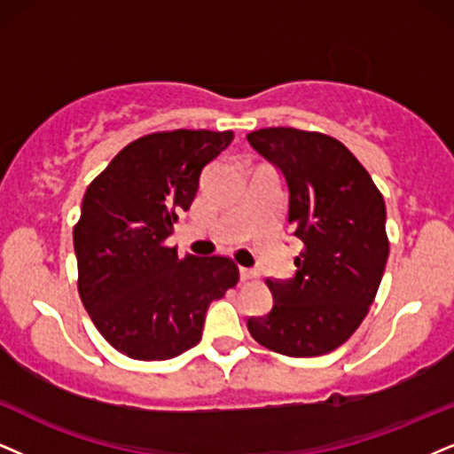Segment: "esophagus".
Here are the masks:
<instances>
[{
  "label": "esophagus",
  "mask_w": 454,
  "mask_h": 454,
  "mask_svg": "<svg viewBox=\"0 0 454 454\" xmlns=\"http://www.w3.org/2000/svg\"><path fill=\"white\" fill-rule=\"evenodd\" d=\"M239 274H240V280H243V283H247V280H255L257 278V272H255V270H251V268H240Z\"/></svg>",
  "instance_id": "obj_1"
}]
</instances>
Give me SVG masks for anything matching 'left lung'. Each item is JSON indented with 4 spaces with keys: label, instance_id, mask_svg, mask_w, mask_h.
Listing matches in <instances>:
<instances>
[{
    "label": "left lung",
    "instance_id": "obj_1",
    "mask_svg": "<svg viewBox=\"0 0 454 454\" xmlns=\"http://www.w3.org/2000/svg\"><path fill=\"white\" fill-rule=\"evenodd\" d=\"M249 145L283 171L289 220L303 240L291 280H266L274 306L247 329L272 352L309 358L333 352L358 329L375 301L389 240L386 200L369 171L335 137L263 128Z\"/></svg>",
    "mask_w": 454,
    "mask_h": 454
}]
</instances>
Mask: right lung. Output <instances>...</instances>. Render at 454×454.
I'll list each match as a JSON object with an SVG mask.
<instances>
[{
    "label": "right lung",
    "mask_w": 454,
    "mask_h": 454,
    "mask_svg": "<svg viewBox=\"0 0 454 454\" xmlns=\"http://www.w3.org/2000/svg\"><path fill=\"white\" fill-rule=\"evenodd\" d=\"M234 134L154 131L129 142L91 180L73 228L77 289L91 323L134 360L197 346L209 303L239 283L231 257H177L165 240L191 209L205 165Z\"/></svg>",
    "instance_id": "right-lung-1"
}]
</instances>
